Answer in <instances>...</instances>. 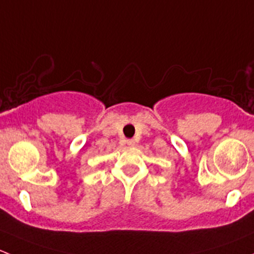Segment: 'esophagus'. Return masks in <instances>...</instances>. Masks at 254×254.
Returning a JSON list of instances; mask_svg holds the SVG:
<instances>
[{
    "label": "esophagus",
    "mask_w": 254,
    "mask_h": 254,
    "mask_svg": "<svg viewBox=\"0 0 254 254\" xmlns=\"http://www.w3.org/2000/svg\"><path fill=\"white\" fill-rule=\"evenodd\" d=\"M127 146H134L135 141L134 140H127Z\"/></svg>",
    "instance_id": "34e87169"
}]
</instances>
